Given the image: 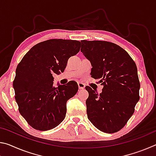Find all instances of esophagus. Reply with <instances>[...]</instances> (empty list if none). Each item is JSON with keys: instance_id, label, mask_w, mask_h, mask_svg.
I'll list each match as a JSON object with an SVG mask.
<instances>
[{"instance_id": "34e87169", "label": "esophagus", "mask_w": 156, "mask_h": 156, "mask_svg": "<svg viewBox=\"0 0 156 156\" xmlns=\"http://www.w3.org/2000/svg\"><path fill=\"white\" fill-rule=\"evenodd\" d=\"M78 88L80 89H84V87H85V85H84V84H83V83H80V82H78Z\"/></svg>"}]
</instances>
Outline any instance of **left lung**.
<instances>
[{"instance_id":"obj_1","label":"left lung","mask_w":156,"mask_h":156,"mask_svg":"<svg viewBox=\"0 0 156 156\" xmlns=\"http://www.w3.org/2000/svg\"><path fill=\"white\" fill-rule=\"evenodd\" d=\"M80 51L91 62V75L103 85L98 94L86 86L87 113L90 122L107 133L122 129L140 100V87L135 62L122 47L102 41H81Z\"/></svg>"}]
</instances>
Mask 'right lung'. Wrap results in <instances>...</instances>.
<instances>
[{"label":"right lung","mask_w":156,"mask_h":156,"mask_svg":"<svg viewBox=\"0 0 156 156\" xmlns=\"http://www.w3.org/2000/svg\"><path fill=\"white\" fill-rule=\"evenodd\" d=\"M80 41L50 39L31 47L18 65L13 81L18 111L31 127L50 130L65 119L66 103L78 84L54 86L53 74L64 72L68 59L80 51Z\"/></svg>","instance_id":"right-lung-1"}]
</instances>
